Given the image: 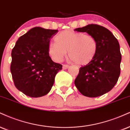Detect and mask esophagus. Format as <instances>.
Instances as JSON below:
<instances>
[{"label": "esophagus", "instance_id": "1", "mask_svg": "<svg viewBox=\"0 0 130 130\" xmlns=\"http://www.w3.org/2000/svg\"><path fill=\"white\" fill-rule=\"evenodd\" d=\"M69 67H70V66L68 65H63V67H62V68H63V70H67V69H68Z\"/></svg>", "mask_w": 130, "mask_h": 130}]
</instances>
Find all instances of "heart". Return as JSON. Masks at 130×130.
<instances>
[{"mask_svg": "<svg viewBox=\"0 0 130 130\" xmlns=\"http://www.w3.org/2000/svg\"><path fill=\"white\" fill-rule=\"evenodd\" d=\"M55 43L48 45V53L57 62L63 60L68 51V55L73 61L79 65L90 63L96 56L98 42L93 36L82 32L65 30L54 37Z\"/></svg>", "mask_w": 130, "mask_h": 130, "instance_id": "heart-1", "label": "heart"}]
</instances>
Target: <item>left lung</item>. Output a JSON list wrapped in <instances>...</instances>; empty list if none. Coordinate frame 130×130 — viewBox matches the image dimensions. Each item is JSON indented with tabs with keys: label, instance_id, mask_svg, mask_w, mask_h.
I'll return each mask as SVG.
<instances>
[{
	"label": "left lung",
	"instance_id": "8db88e82",
	"mask_svg": "<svg viewBox=\"0 0 130 130\" xmlns=\"http://www.w3.org/2000/svg\"><path fill=\"white\" fill-rule=\"evenodd\" d=\"M74 31L93 36L98 45L93 60L80 68L75 85L85 96H102L112 90L120 76L122 56L118 40L110 30L96 24L78 28Z\"/></svg>",
	"mask_w": 130,
	"mask_h": 130
}]
</instances>
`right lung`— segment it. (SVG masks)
I'll list each match as a JSON object with an SVG mask.
<instances>
[{"instance_id":"1","label":"right lung","mask_w":130,"mask_h":130,"mask_svg":"<svg viewBox=\"0 0 130 130\" xmlns=\"http://www.w3.org/2000/svg\"><path fill=\"white\" fill-rule=\"evenodd\" d=\"M58 30L34 27L20 36L12 50L11 73L17 89L26 96L39 98L52 88L61 64L48 53L50 39Z\"/></svg>"}]
</instances>
